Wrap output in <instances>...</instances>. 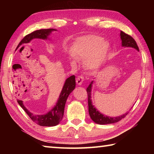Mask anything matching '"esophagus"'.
Returning a JSON list of instances; mask_svg holds the SVG:
<instances>
[{
    "instance_id": "1",
    "label": "esophagus",
    "mask_w": 154,
    "mask_h": 154,
    "mask_svg": "<svg viewBox=\"0 0 154 154\" xmlns=\"http://www.w3.org/2000/svg\"><path fill=\"white\" fill-rule=\"evenodd\" d=\"M83 80H84V78L82 76V75H79V76H78L77 79H76V82L77 83V85H81L83 83Z\"/></svg>"
}]
</instances>
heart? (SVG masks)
I'll return each instance as SVG.
<instances>
[{
	"instance_id": "heart-1",
	"label": "heart",
	"mask_w": 154,
	"mask_h": 154,
	"mask_svg": "<svg viewBox=\"0 0 154 154\" xmlns=\"http://www.w3.org/2000/svg\"><path fill=\"white\" fill-rule=\"evenodd\" d=\"M109 47L107 41L100 36H83L75 40L69 56L72 61H76L77 59L84 60L85 66L91 71H95L103 63Z\"/></svg>"
}]
</instances>
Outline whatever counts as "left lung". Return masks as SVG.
Returning <instances> with one entry per match:
<instances>
[{"label":"left lung","instance_id":"left-lung-1","mask_svg":"<svg viewBox=\"0 0 154 154\" xmlns=\"http://www.w3.org/2000/svg\"><path fill=\"white\" fill-rule=\"evenodd\" d=\"M120 38L122 40V47H124V48H132L137 49V51L139 50V47H138L136 41H134V38H132L131 36L127 35V34L121 31ZM93 82L94 81L91 82L90 85H88V87L86 89L88 96V111H89V115L91 119L96 124L105 125L116 123V122L120 121L122 119L124 118L128 114V113L118 117H109L101 113L93 105L92 101V88Z\"/></svg>","mask_w":154,"mask_h":154}]
</instances>
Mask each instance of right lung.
I'll list each match as a JSON object with an SVG mask.
<instances>
[{"instance_id": "add662e5", "label": "right lung", "mask_w": 154, "mask_h": 154, "mask_svg": "<svg viewBox=\"0 0 154 154\" xmlns=\"http://www.w3.org/2000/svg\"><path fill=\"white\" fill-rule=\"evenodd\" d=\"M56 29L49 28V29H41L35 30L32 33L28 34L24 38L20 41L17 49L23 44L30 43L34 38H40V39L47 40L49 39V36L53 31H56ZM75 76L72 75L67 78L62 88L60 94L57 101L56 105L51 109V110L48 113L42 115L34 114L26 108L22 100H17V103L21 107L24 109L32 120L36 124L41 126H55L58 125L62 120L64 116V106L66 100L70 94H71L75 88Z\"/></svg>"}]
</instances>
